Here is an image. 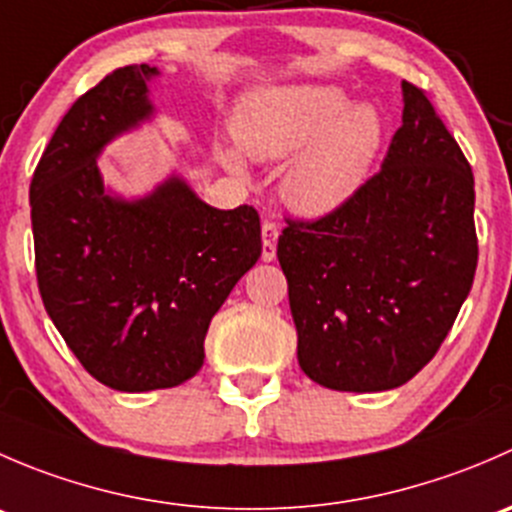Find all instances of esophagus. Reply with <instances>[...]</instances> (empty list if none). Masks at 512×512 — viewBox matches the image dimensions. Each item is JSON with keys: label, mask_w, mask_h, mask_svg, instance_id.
Segmentation results:
<instances>
[{"label": "esophagus", "mask_w": 512, "mask_h": 512, "mask_svg": "<svg viewBox=\"0 0 512 512\" xmlns=\"http://www.w3.org/2000/svg\"><path fill=\"white\" fill-rule=\"evenodd\" d=\"M277 237H280V227L272 220L262 223V260L272 262L277 257Z\"/></svg>", "instance_id": "obj_1"}]
</instances>
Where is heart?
Masks as SVG:
<instances>
[{"label":"heart","instance_id":"b5f03b06","mask_svg":"<svg viewBox=\"0 0 512 512\" xmlns=\"http://www.w3.org/2000/svg\"><path fill=\"white\" fill-rule=\"evenodd\" d=\"M235 136L260 163L297 155L282 180L287 205L307 218H324L361 193L384 148L386 121L379 108L354 103L337 86H275L242 98ZM220 160L232 173H245L232 148H223Z\"/></svg>","mask_w":512,"mask_h":512}]
</instances>
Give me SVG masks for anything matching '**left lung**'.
<instances>
[{
  "mask_svg": "<svg viewBox=\"0 0 512 512\" xmlns=\"http://www.w3.org/2000/svg\"><path fill=\"white\" fill-rule=\"evenodd\" d=\"M352 203L277 242L304 374L334 391L414 379L451 332L478 265L473 173L421 89Z\"/></svg>",
  "mask_w": 512,
  "mask_h": 512,
  "instance_id": "1",
  "label": "left lung"
}]
</instances>
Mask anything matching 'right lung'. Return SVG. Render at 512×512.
<instances>
[{
  "label": "right lung",
  "mask_w": 512,
  "mask_h": 512,
  "mask_svg": "<svg viewBox=\"0 0 512 512\" xmlns=\"http://www.w3.org/2000/svg\"><path fill=\"white\" fill-rule=\"evenodd\" d=\"M158 76L123 66L81 96L29 188L46 314L84 369L126 394L198 374L210 319L262 252L255 208H213L178 170L131 198L103 178L106 146L158 116Z\"/></svg>",
  "instance_id": "add662e5"
}]
</instances>
